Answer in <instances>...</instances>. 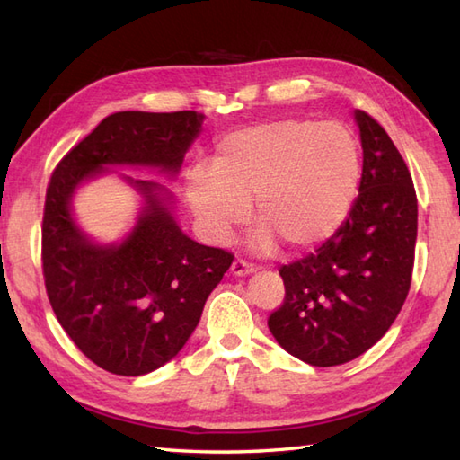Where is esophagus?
<instances>
[{"label":"esophagus","mask_w":460,"mask_h":460,"mask_svg":"<svg viewBox=\"0 0 460 460\" xmlns=\"http://www.w3.org/2000/svg\"><path fill=\"white\" fill-rule=\"evenodd\" d=\"M255 270H257L255 265H251V262H245V261H241V259H237L231 265L233 277H247V275H252V272H255Z\"/></svg>","instance_id":"obj_1"}]
</instances>
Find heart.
<instances>
[{
    "label": "heart",
    "mask_w": 460,
    "mask_h": 460,
    "mask_svg": "<svg viewBox=\"0 0 460 460\" xmlns=\"http://www.w3.org/2000/svg\"><path fill=\"white\" fill-rule=\"evenodd\" d=\"M359 181V144L346 126L277 120L225 136L211 170L188 172L185 199L213 239L227 237L255 200L252 245L306 251L336 235Z\"/></svg>",
    "instance_id": "heart-1"
}]
</instances>
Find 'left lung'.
<instances>
[{
  "instance_id": "left-lung-1",
  "label": "left lung",
  "mask_w": 460,
  "mask_h": 460,
  "mask_svg": "<svg viewBox=\"0 0 460 460\" xmlns=\"http://www.w3.org/2000/svg\"><path fill=\"white\" fill-rule=\"evenodd\" d=\"M364 168L348 219L324 245L280 269L287 296L269 330L290 356L330 367L384 338L411 287L417 198L387 132L354 112Z\"/></svg>"
}]
</instances>
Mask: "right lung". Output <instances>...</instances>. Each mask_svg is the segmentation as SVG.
Returning <instances> with one entry per match:
<instances>
[{
    "mask_svg": "<svg viewBox=\"0 0 460 460\" xmlns=\"http://www.w3.org/2000/svg\"><path fill=\"white\" fill-rule=\"evenodd\" d=\"M203 120L193 111L111 114L58 162L47 188L49 302L76 348L111 374L144 376L178 356L233 262L231 252L185 235L164 183L114 170L175 178ZM112 172L141 195V209L122 240L101 243L75 221L72 199L84 182Z\"/></svg>",
    "mask_w": 460,
    "mask_h": 460,
    "instance_id": "obj_1",
    "label": "right lung"
}]
</instances>
